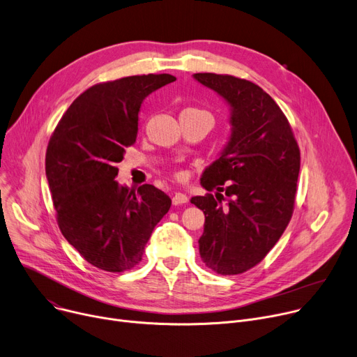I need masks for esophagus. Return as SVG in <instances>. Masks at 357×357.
Segmentation results:
<instances>
[{"instance_id": "obj_1", "label": "esophagus", "mask_w": 357, "mask_h": 357, "mask_svg": "<svg viewBox=\"0 0 357 357\" xmlns=\"http://www.w3.org/2000/svg\"><path fill=\"white\" fill-rule=\"evenodd\" d=\"M172 202L174 205H182V204H186L188 202V197L185 194H181V192H176L172 198Z\"/></svg>"}]
</instances>
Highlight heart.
<instances>
[{"label": "heart", "mask_w": 357, "mask_h": 357, "mask_svg": "<svg viewBox=\"0 0 357 357\" xmlns=\"http://www.w3.org/2000/svg\"><path fill=\"white\" fill-rule=\"evenodd\" d=\"M178 176H181V175H178Z\"/></svg>", "instance_id": "b5f03b06"}]
</instances>
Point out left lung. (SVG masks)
I'll list each match as a JSON object with an SVG mask.
<instances>
[{
  "instance_id": "obj_1",
  "label": "left lung",
  "mask_w": 357,
  "mask_h": 357,
  "mask_svg": "<svg viewBox=\"0 0 357 357\" xmlns=\"http://www.w3.org/2000/svg\"><path fill=\"white\" fill-rule=\"evenodd\" d=\"M194 79L222 98L231 125L220 158L201 176L202 188L218 192L191 198L205 213L199 254L218 274H241L267 255L290 222L300 149L287 117L259 86L213 73ZM221 192L230 197L225 206Z\"/></svg>"
}]
</instances>
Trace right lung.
Wrapping results in <instances>:
<instances>
[{
    "label": "right lung",
    "instance_id": "obj_1",
    "mask_svg": "<svg viewBox=\"0 0 357 357\" xmlns=\"http://www.w3.org/2000/svg\"><path fill=\"white\" fill-rule=\"evenodd\" d=\"M171 75L130 76L87 89L70 105L45 153V176L64 238L110 273L136 267L171 198L153 185H119L117 163L137 135L139 112Z\"/></svg>",
    "mask_w": 357,
    "mask_h": 357
}]
</instances>
